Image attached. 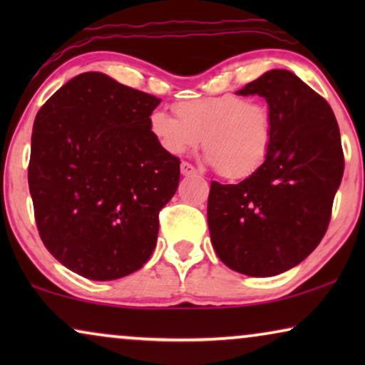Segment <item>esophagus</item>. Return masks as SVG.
<instances>
[{"label": "esophagus", "instance_id": "esophagus-1", "mask_svg": "<svg viewBox=\"0 0 365 365\" xmlns=\"http://www.w3.org/2000/svg\"><path fill=\"white\" fill-rule=\"evenodd\" d=\"M197 171H196V168L192 166V164H189V163H181V174L182 176H192V174H196Z\"/></svg>", "mask_w": 365, "mask_h": 365}]
</instances>
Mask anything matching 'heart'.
<instances>
[{"mask_svg": "<svg viewBox=\"0 0 365 365\" xmlns=\"http://www.w3.org/2000/svg\"><path fill=\"white\" fill-rule=\"evenodd\" d=\"M176 116L153 111L149 133L164 153L206 148L204 159L227 179H246L259 171L271 153L274 121L266 106L237 94L199 98L176 104Z\"/></svg>", "mask_w": 365, "mask_h": 365, "instance_id": "heart-1", "label": "heart"}]
</instances>
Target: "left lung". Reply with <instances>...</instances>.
Returning <instances> with one entry per match:
<instances>
[{"instance_id":"left-lung-1","label":"left lung","mask_w":365,"mask_h":365,"mask_svg":"<svg viewBox=\"0 0 365 365\" xmlns=\"http://www.w3.org/2000/svg\"><path fill=\"white\" fill-rule=\"evenodd\" d=\"M236 94L266 99L274 141L252 176L211 182L209 232L227 267L271 277L301 264L327 231L344 174L341 133L326 99L287 69H271Z\"/></svg>"}]
</instances>
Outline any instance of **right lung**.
<instances>
[{"instance_id":"right-lung-1","label":"right lung","mask_w":365,"mask_h":365,"mask_svg":"<svg viewBox=\"0 0 365 365\" xmlns=\"http://www.w3.org/2000/svg\"><path fill=\"white\" fill-rule=\"evenodd\" d=\"M161 99L103 73L63 84L33 124L28 182L41 241L79 276L114 281L149 261L179 159L149 133Z\"/></svg>"}]
</instances>
